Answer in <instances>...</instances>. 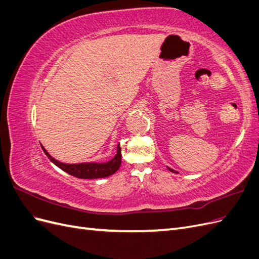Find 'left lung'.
Returning <instances> with one entry per match:
<instances>
[{"instance_id": "1", "label": "left lung", "mask_w": 259, "mask_h": 259, "mask_svg": "<svg viewBox=\"0 0 259 259\" xmlns=\"http://www.w3.org/2000/svg\"><path fill=\"white\" fill-rule=\"evenodd\" d=\"M167 168H168L170 171H173V173H175V170H174V169H171V168H169V167H167Z\"/></svg>"}]
</instances>
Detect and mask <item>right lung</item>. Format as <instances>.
I'll list each match as a JSON object with an SVG mask.
<instances>
[{
  "label": "right lung",
  "instance_id": "right-lung-1",
  "mask_svg": "<svg viewBox=\"0 0 259 259\" xmlns=\"http://www.w3.org/2000/svg\"><path fill=\"white\" fill-rule=\"evenodd\" d=\"M43 151L48 155V158L58 166L60 169L65 170L66 173L72 175L74 177L81 179H96V178H104L108 177L120 168L121 166V148L120 145H117V151L114 158L107 163H81V164H65L58 162L57 160L53 159L48 153V151L42 147Z\"/></svg>",
  "mask_w": 259,
  "mask_h": 259
}]
</instances>
